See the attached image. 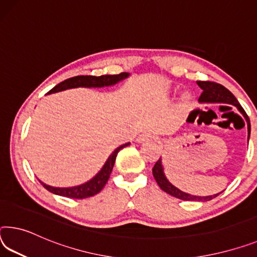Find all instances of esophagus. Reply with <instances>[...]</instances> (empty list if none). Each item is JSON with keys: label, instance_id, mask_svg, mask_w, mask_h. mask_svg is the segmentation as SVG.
I'll return each instance as SVG.
<instances>
[{"label": "esophagus", "instance_id": "obj_1", "mask_svg": "<svg viewBox=\"0 0 257 257\" xmlns=\"http://www.w3.org/2000/svg\"><path fill=\"white\" fill-rule=\"evenodd\" d=\"M153 138H154L153 134L151 132H148V133L142 134V135L137 138V142H138V143H143V142L151 141V140H153Z\"/></svg>", "mask_w": 257, "mask_h": 257}]
</instances>
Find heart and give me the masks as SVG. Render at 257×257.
I'll list each match as a JSON object with an SVG mask.
<instances>
[{
  "instance_id": "heart-1",
  "label": "heart",
  "mask_w": 257,
  "mask_h": 257,
  "mask_svg": "<svg viewBox=\"0 0 257 257\" xmlns=\"http://www.w3.org/2000/svg\"><path fill=\"white\" fill-rule=\"evenodd\" d=\"M191 99H192V97L189 93H184V95L182 96V100H181V104H180V107L182 111H184V109L189 108V106L191 105Z\"/></svg>"
}]
</instances>
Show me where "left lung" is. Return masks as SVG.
Segmentation results:
<instances>
[{"label": "left lung", "mask_w": 257, "mask_h": 257, "mask_svg": "<svg viewBox=\"0 0 257 257\" xmlns=\"http://www.w3.org/2000/svg\"><path fill=\"white\" fill-rule=\"evenodd\" d=\"M197 83L199 87L202 89V93L201 96L199 97V101L200 103H223V104H230L233 105V106L237 107L239 109V112L245 116V119L247 121V125H248V140H249V133H250V123L249 120H248V116L246 112L243 111V108L241 107V105L239 104V101L237 98L233 96L230 90H227L225 87H223L222 84L216 83V82H211V81H197ZM154 180L157 181L158 185L160 186V189L162 191H165L173 197L181 199V200H185V201H209L211 199L216 198L219 193L213 194V195H207V197H198V195H192L189 193H185L181 191L180 189H177L176 186H174L172 183H170L167 177L165 176L164 173V167H162V161L161 158L156 162L153 169H152Z\"/></svg>", "instance_id": "obj_1"}]
</instances>
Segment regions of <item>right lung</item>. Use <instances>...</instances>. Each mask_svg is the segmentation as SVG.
<instances>
[{
    "mask_svg": "<svg viewBox=\"0 0 257 257\" xmlns=\"http://www.w3.org/2000/svg\"><path fill=\"white\" fill-rule=\"evenodd\" d=\"M128 76H129V73L124 72L115 75H100V76L79 75V76L70 77V79L63 81V82L58 83L56 87L52 88L51 90L48 92V95L49 93H55L58 91L66 90V89L79 88V87H83V88L108 87V85L116 84L117 82H120L121 80H124L125 77ZM129 144L130 143H125L114 150L111 156L108 157L106 162H105L103 168L98 172V174H97L96 176H93L90 181L83 183V184L77 185V186H72V187H54V186L44 184V183L41 181L40 183L46 187L48 191H50L51 193L62 195V197L72 198V199H84V198L92 197V195L99 193L101 189H103L105 184L107 183L119 151L121 149L125 148V146H128Z\"/></svg>",
    "mask_w": 257,
    "mask_h": 257,
    "instance_id": "add662e5",
    "label": "right lung"
}]
</instances>
